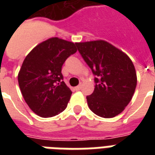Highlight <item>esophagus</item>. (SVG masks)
Here are the masks:
<instances>
[{"label": "esophagus", "mask_w": 155, "mask_h": 155, "mask_svg": "<svg viewBox=\"0 0 155 155\" xmlns=\"http://www.w3.org/2000/svg\"><path fill=\"white\" fill-rule=\"evenodd\" d=\"M81 87H82L81 85H78V86H76V87H75V91H80V90L81 89Z\"/></svg>", "instance_id": "1"}]
</instances>
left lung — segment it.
I'll return each mask as SVG.
<instances>
[{
  "label": "left lung",
  "instance_id": "1",
  "mask_svg": "<svg viewBox=\"0 0 155 155\" xmlns=\"http://www.w3.org/2000/svg\"><path fill=\"white\" fill-rule=\"evenodd\" d=\"M78 51L96 75L94 92L87 96L91 110L104 118L120 114L137 86L134 63L125 53L104 40L77 42Z\"/></svg>",
  "mask_w": 155,
  "mask_h": 155
}]
</instances>
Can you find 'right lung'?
Returning a JSON list of instances; mask_svg holds the SVG:
<instances>
[{"instance_id": "obj_1", "label": "right lung", "mask_w": 155, "mask_h": 155, "mask_svg": "<svg viewBox=\"0 0 155 155\" xmlns=\"http://www.w3.org/2000/svg\"><path fill=\"white\" fill-rule=\"evenodd\" d=\"M77 42L57 37L37 45L23 61L18 73V84L30 108L42 117L62 113L71 91L63 81L62 66L77 51Z\"/></svg>"}]
</instances>
